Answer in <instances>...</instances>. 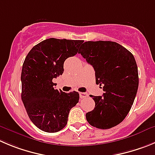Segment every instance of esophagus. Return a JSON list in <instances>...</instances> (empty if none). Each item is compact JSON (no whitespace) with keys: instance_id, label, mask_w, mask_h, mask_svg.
<instances>
[{"instance_id":"1","label":"esophagus","mask_w":155,"mask_h":155,"mask_svg":"<svg viewBox=\"0 0 155 155\" xmlns=\"http://www.w3.org/2000/svg\"><path fill=\"white\" fill-rule=\"evenodd\" d=\"M79 96L81 99H85V98L88 97V94L86 92H79Z\"/></svg>"}]
</instances>
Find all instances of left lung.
<instances>
[{"label":"left lung","mask_w":155,"mask_h":155,"mask_svg":"<svg viewBox=\"0 0 155 155\" xmlns=\"http://www.w3.org/2000/svg\"><path fill=\"white\" fill-rule=\"evenodd\" d=\"M79 53L95 72V82L102 86V96L90 95L95 108L86 113L92 126L108 129L125 119L138 88V66L134 56L121 45L112 41H87Z\"/></svg>","instance_id":"left-lung-1"}]
</instances>
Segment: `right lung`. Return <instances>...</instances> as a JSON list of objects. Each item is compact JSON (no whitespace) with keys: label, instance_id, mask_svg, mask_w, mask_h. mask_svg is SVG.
<instances>
[{"label":"right lung","instance_id":"right-lung-1","mask_svg":"<svg viewBox=\"0 0 155 155\" xmlns=\"http://www.w3.org/2000/svg\"><path fill=\"white\" fill-rule=\"evenodd\" d=\"M83 40L50 38L30 50L21 72V99L31 121L46 132H57L67 124L79 95L55 89L53 79L63 73V63L78 53Z\"/></svg>","mask_w":155,"mask_h":155}]
</instances>
